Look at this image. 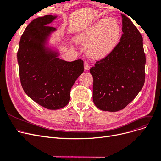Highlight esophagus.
<instances>
[{"label":"esophagus","instance_id":"34e87169","mask_svg":"<svg viewBox=\"0 0 161 161\" xmlns=\"http://www.w3.org/2000/svg\"><path fill=\"white\" fill-rule=\"evenodd\" d=\"M84 68H85V70H86V71L89 70L90 68V64L88 63L87 62H84Z\"/></svg>","mask_w":161,"mask_h":161}]
</instances>
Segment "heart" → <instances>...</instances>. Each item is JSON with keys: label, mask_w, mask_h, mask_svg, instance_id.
Listing matches in <instances>:
<instances>
[{"label": "heart", "mask_w": 161, "mask_h": 161, "mask_svg": "<svg viewBox=\"0 0 161 161\" xmlns=\"http://www.w3.org/2000/svg\"><path fill=\"white\" fill-rule=\"evenodd\" d=\"M120 25L114 18H103L90 26L78 37L80 43L88 45L87 52L94 58L107 56L117 45Z\"/></svg>", "instance_id": "b5f03b06"}]
</instances>
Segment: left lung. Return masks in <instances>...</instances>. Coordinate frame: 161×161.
<instances>
[{"label":"left lung","mask_w":161,"mask_h":161,"mask_svg":"<svg viewBox=\"0 0 161 161\" xmlns=\"http://www.w3.org/2000/svg\"><path fill=\"white\" fill-rule=\"evenodd\" d=\"M122 18L120 42L104 58L91 68L93 78V100L101 110L124 108L142 89L145 78L143 38L131 19Z\"/></svg>","instance_id":"8db88e82"}]
</instances>
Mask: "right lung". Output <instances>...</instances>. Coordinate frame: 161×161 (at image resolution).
Listing matches in <instances>:
<instances>
[{
  "mask_svg": "<svg viewBox=\"0 0 161 161\" xmlns=\"http://www.w3.org/2000/svg\"><path fill=\"white\" fill-rule=\"evenodd\" d=\"M57 18L46 15L33 19L21 37L17 53L20 82L25 93L47 109L64 107L70 90L84 70L81 59L67 62L45 47L55 28L47 25Z\"/></svg>",
  "mask_w": 161,
  "mask_h": 161,
  "instance_id": "1",
  "label": "right lung"
}]
</instances>
